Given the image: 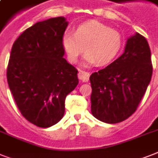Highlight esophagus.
<instances>
[{"label": "esophagus", "mask_w": 158, "mask_h": 158, "mask_svg": "<svg viewBox=\"0 0 158 158\" xmlns=\"http://www.w3.org/2000/svg\"><path fill=\"white\" fill-rule=\"evenodd\" d=\"M89 76H90V73L89 72H86L84 70H79V79L80 81L88 82L89 79Z\"/></svg>", "instance_id": "34e87169"}]
</instances>
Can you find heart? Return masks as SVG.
Here are the masks:
<instances>
[{"label":"heart","instance_id":"b5f03b06","mask_svg":"<svg viewBox=\"0 0 158 158\" xmlns=\"http://www.w3.org/2000/svg\"><path fill=\"white\" fill-rule=\"evenodd\" d=\"M61 45L67 59L76 63L84 50L85 64L98 65L109 64L121 50L123 36L119 31L96 20L79 24L74 34L66 33L62 37Z\"/></svg>","mask_w":158,"mask_h":158}]
</instances>
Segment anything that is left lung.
I'll use <instances>...</instances> for the list:
<instances>
[{
  "label": "left lung",
  "mask_w": 158,
  "mask_h": 158,
  "mask_svg": "<svg viewBox=\"0 0 158 158\" xmlns=\"http://www.w3.org/2000/svg\"><path fill=\"white\" fill-rule=\"evenodd\" d=\"M152 74L149 45L137 33L118 59L90 75L92 114L108 124L126 120L137 110Z\"/></svg>",
  "instance_id": "obj_1"
}]
</instances>
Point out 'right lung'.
Returning <instances> with one entry per match:
<instances>
[{
    "mask_svg": "<svg viewBox=\"0 0 158 158\" xmlns=\"http://www.w3.org/2000/svg\"><path fill=\"white\" fill-rule=\"evenodd\" d=\"M64 17L38 22L14 43L7 82L22 115L41 128L56 125L64 113V100L79 84L78 70L63 58Z\"/></svg>",
    "mask_w": 158,
    "mask_h": 158,
    "instance_id": "add662e5",
    "label": "right lung"
}]
</instances>
